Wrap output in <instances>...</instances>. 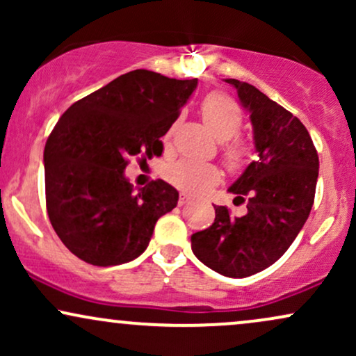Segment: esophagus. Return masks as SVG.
Wrapping results in <instances>:
<instances>
[{
    "mask_svg": "<svg viewBox=\"0 0 356 356\" xmlns=\"http://www.w3.org/2000/svg\"><path fill=\"white\" fill-rule=\"evenodd\" d=\"M189 194H186V192H181V195H179V206H184V204L189 202Z\"/></svg>",
    "mask_w": 356,
    "mask_h": 356,
    "instance_id": "esophagus-1",
    "label": "esophagus"
}]
</instances>
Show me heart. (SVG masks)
<instances>
[{"instance_id": "obj_1", "label": "heart", "mask_w": 356, "mask_h": 356, "mask_svg": "<svg viewBox=\"0 0 356 356\" xmlns=\"http://www.w3.org/2000/svg\"><path fill=\"white\" fill-rule=\"evenodd\" d=\"M201 113L212 136L220 142H226L238 136L241 127H243V112L238 104L226 93L214 92L207 95L201 105ZM222 154L226 164L231 169H238L246 161L248 150L241 142H229L224 145ZM165 177L174 186L187 192H202L219 182L220 172L214 164L182 159V161L174 162L167 167Z\"/></svg>"}]
</instances>
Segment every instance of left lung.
Segmentation results:
<instances>
[{
    "mask_svg": "<svg viewBox=\"0 0 356 356\" xmlns=\"http://www.w3.org/2000/svg\"><path fill=\"white\" fill-rule=\"evenodd\" d=\"M224 81L238 92L249 112L257 161L229 187L234 202L248 212L232 218L214 206L216 219L191 236L192 252L212 271L248 277L275 264L305 226L316 191L318 161L306 127L256 87L236 79Z\"/></svg>",
    "mask_w": 356,
    "mask_h": 356,
    "instance_id": "8db88e82",
    "label": "left lung"
}]
</instances>
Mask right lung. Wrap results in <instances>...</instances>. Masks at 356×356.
Returning <instances> with one entry per match:
<instances>
[{
  "label": "right lung",
  "mask_w": 356,
  "mask_h": 356,
  "mask_svg": "<svg viewBox=\"0 0 356 356\" xmlns=\"http://www.w3.org/2000/svg\"><path fill=\"white\" fill-rule=\"evenodd\" d=\"M197 79L149 70L120 75L72 105L44 145V192L61 243L93 266H117L149 246L155 222L177 206L161 179L137 192L125 177L129 157L162 155L164 137Z\"/></svg>",
  "instance_id": "right-lung-1"
}]
</instances>
